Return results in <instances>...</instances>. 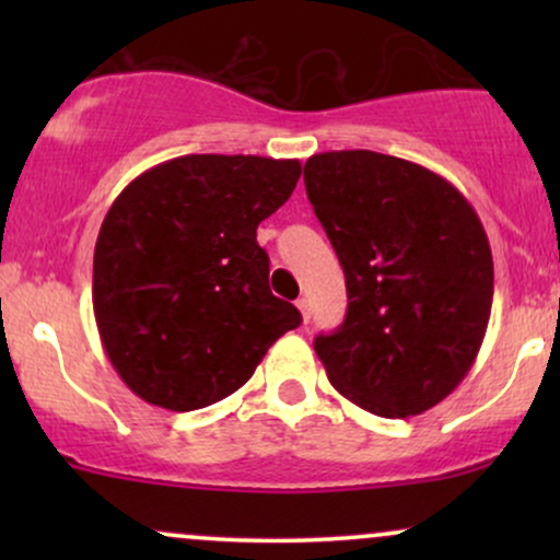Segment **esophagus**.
<instances>
[{"label":"esophagus","mask_w":560,"mask_h":560,"mask_svg":"<svg viewBox=\"0 0 560 560\" xmlns=\"http://www.w3.org/2000/svg\"><path fill=\"white\" fill-rule=\"evenodd\" d=\"M294 305H298L302 324H307V320H311V302H307V298H300L298 302H294Z\"/></svg>","instance_id":"obj_1"}]
</instances>
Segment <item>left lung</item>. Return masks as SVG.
<instances>
[{"label": "left lung", "instance_id": "8db88e82", "mask_svg": "<svg viewBox=\"0 0 560 560\" xmlns=\"http://www.w3.org/2000/svg\"><path fill=\"white\" fill-rule=\"evenodd\" d=\"M305 189L347 281V316L316 337L339 395L382 419L434 408L464 382L492 311V253L453 184L371 150L320 152Z\"/></svg>", "mask_w": 560, "mask_h": 560}]
</instances>
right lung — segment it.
I'll return each mask as SVG.
<instances>
[{
  "label": "right lung",
  "instance_id": "add662e5",
  "mask_svg": "<svg viewBox=\"0 0 560 560\" xmlns=\"http://www.w3.org/2000/svg\"><path fill=\"white\" fill-rule=\"evenodd\" d=\"M300 173V160L184 155L115 197L96 236L92 302L133 395L178 413L213 405L298 329V307L268 287L258 226Z\"/></svg>",
  "mask_w": 560,
  "mask_h": 560
}]
</instances>
